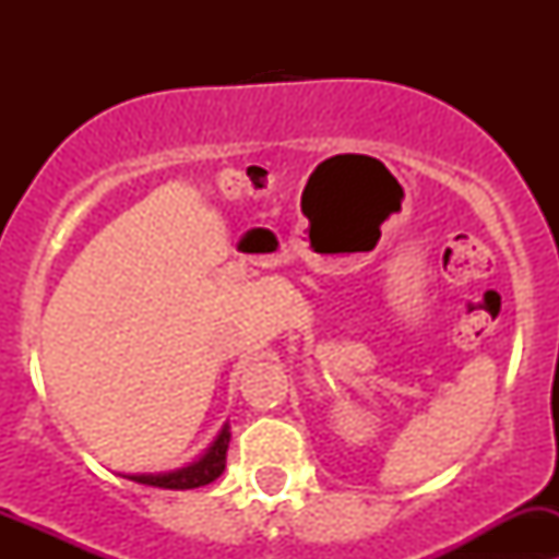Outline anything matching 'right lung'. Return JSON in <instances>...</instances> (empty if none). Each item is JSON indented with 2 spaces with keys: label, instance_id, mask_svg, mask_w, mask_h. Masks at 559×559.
<instances>
[{
  "label": "right lung",
  "instance_id": "right-lung-1",
  "mask_svg": "<svg viewBox=\"0 0 559 559\" xmlns=\"http://www.w3.org/2000/svg\"><path fill=\"white\" fill-rule=\"evenodd\" d=\"M227 447H229V427H224L218 432V438L213 441V447L197 462H191L189 467H180L173 473H159V476H129L138 484H148V487H162V489H194L205 487V484L216 481L224 473L227 465Z\"/></svg>",
  "mask_w": 559,
  "mask_h": 559
}]
</instances>
